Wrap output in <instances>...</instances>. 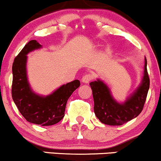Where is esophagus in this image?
Returning <instances> with one entry per match:
<instances>
[{"mask_svg":"<svg viewBox=\"0 0 161 161\" xmlns=\"http://www.w3.org/2000/svg\"><path fill=\"white\" fill-rule=\"evenodd\" d=\"M92 79H93L92 75L89 74V73H87V74L84 75L82 76V83H85V84H88V83H89V82L92 80Z\"/></svg>","mask_w":161,"mask_h":161,"instance_id":"obj_1","label":"esophagus"}]
</instances>
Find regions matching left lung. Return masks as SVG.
<instances>
[{"instance_id": "left-lung-1", "label": "left lung", "mask_w": 161, "mask_h": 161, "mask_svg": "<svg viewBox=\"0 0 161 161\" xmlns=\"http://www.w3.org/2000/svg\"><path fill=\"white\" fill-rule=\"evenodd\" d=\"M94 98V111L102 123L110 125H121L137 117L143 109L150 79L147 70V60L145 57L142 82L124 102H118L113 97L111 91L101 79L89 83Z\"/></svg>"}]
</instances>
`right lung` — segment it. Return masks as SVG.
<instances>
[{
	"label": "right lung",
	"instance_id": "right-lung-1",
	"mask_svg": "<svg viewBox=\"0 0 161 161\" xmlns=\"http://www.w3.org/2000/svg\"><path fill=\"white\" fill-rule=\"evenodd\" d=\"M42 46L32 40L24 46L14 59L12 66V97L20 114L29 123L52 125L64 118L66 105L73 92L80 86L78 79L59 87L48 95L36 94L27 76V54Z\"/></svg>",
	"mask_w": 161,
	"mask_h": 161
}]
</instances>
